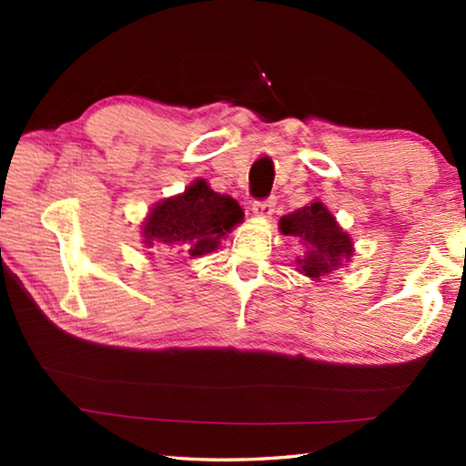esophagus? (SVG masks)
Masks as SVG:
<instances>
[{
  "label": "esophagus",
  "instance_id": "34e87169",
  "mask_svg": "<svg viewBox=\"0 0 466 466\" xmlns=\"http://www.w3.org/2000/svg\"><path fill=\"white\" fill-rule=\"evenodd\" d=\"M275 211V199L271 197V199H265V201H255L252 203V214H255L257 218H271Z\"/></svg>",
  "mask_w": 466,
  "mask_h": 466
}]
</instances>
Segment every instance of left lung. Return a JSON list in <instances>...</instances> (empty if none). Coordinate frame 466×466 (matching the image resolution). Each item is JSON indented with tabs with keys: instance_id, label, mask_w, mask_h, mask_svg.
<instances>
[{
	"instance_id": "obj_1",
	"label": "left lung",
	"mask_w": 466,
	"mask_h": 466,
	"mask_svg": "<svg viewBox=\"0 0 466 466\" xmlns=\"http://www.w3.org/2000/svg\"><path fill=\"white\" fill-rule=\"evenodd\" d=\"M279 232L294 236L304 247V255L296 258L298 271L312 281H320L351 261L353 240L337 218L320 199L279 219Z\"/></svg>"
}]
</instances>
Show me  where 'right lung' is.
<instances>
[{
    "label": "right lung",
    "instance_id": "obj_1",
    "mask_svg": "<svg viewBox=\"0 0 466 466\" xmlns=\"http://www.w3.org/2000/svg\"><path fill=\"white\" fill-rule=\"evenodd\" d=\"M244 211L230 195L197 178L183 193L157 201L141 222V244L149 257H203L242 222Z\"/></svg>",
    "mask_w": 466,
    "mask_h": 466
}]
</instances>
